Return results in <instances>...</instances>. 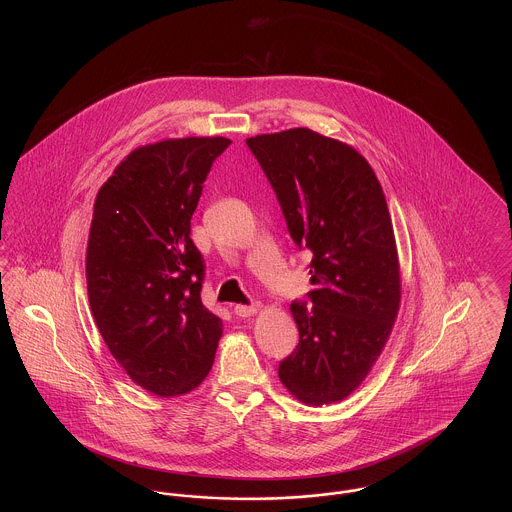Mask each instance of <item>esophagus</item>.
I'll use <instances>...</instances> for the list:
<instances>
[{
	"label": "esophagus",
	"mask_w": 512,
	"mask_h": 512,
	"mask_svg": "<svg viewBox=\"0 0 512 512\" xmlns=\"http://www.w3.org/2000/svg\"><path fill=\"white\" fill-rule=\"evenodd\" d=\"M236 315L238 317L247 318L257 315L261 311V303H253V305H236Z\"/></svg>",
	"instance_id": "1"
}]
</instances>
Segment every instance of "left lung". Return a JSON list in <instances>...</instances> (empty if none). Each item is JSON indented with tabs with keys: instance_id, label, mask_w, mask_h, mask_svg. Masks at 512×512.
<instances>
[{
	"instance_id": "left-lung-1",
	"label": "left lung",
	"mask_w": 512,
	"mask_h": 512,
	"mask_svg": "<svg viewBox=\"0 0 512 512\" xmlns=\"http://www.w3.org/2000/svg\"><path fill=\"white\" fill-rule=\"evenodd\" d=\"M282 205L293 242L313 251L311 305L292 303L299 345L278 368L309 407L365 382L401 307V265L384 190L365 157L311 128L245 140Z\"/></svg>"
}]
</instances>
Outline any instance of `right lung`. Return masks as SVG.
I'll use <instances>...</instances> for the list:
<instances>
[{
	"mask_svg": "<svg viewBox=\"0 0 512 512\" xmlns=\"http://www.w3.org/2000/svg\"><path fill=\"white\" fill-rule=\"evenodd\" d=\"M232 142L169 138L136 147L99 188L86 247L99 334L140 388L195 390L209 374L222 322L201 303L203 259L190 238L207 172Z\"/></svg>",
	"mask_w": 512,
	"mask_h": 512,
	"instance_id": "obj_1",
	"label": "right lung"
}]
</instances>
